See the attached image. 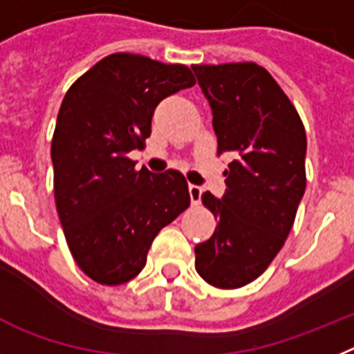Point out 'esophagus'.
Instances as JSON below:
<instances>
[{
    "label": "esophagus",
    "mask_w": 354,
    "mask_h": 354,
    "mask_svg": "<svg viewBox=\"0 0 354 354\" xmlns=\"http://www.w3.org/2000/svg\"><path fill=\"white\" fill-rule=\"evenodd\" d=\"M189 194H190V201H192V205H198V203L201 201L203 189L199 185H192V183H190V185H189Z\"/></svg>",
    "instance_id": "esophagus-1"
}]
</instances>
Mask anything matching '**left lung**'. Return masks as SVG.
I'll return each mask as SVG.
<instances>
[{
	"instance_id": "8db88e82",
	"label": "left lung",
	"mask_w": 354,
	"mask_h": 354,
	"mask_svg": "<svg viewBox=\"0 0 354 354\" xmlns=\"http://www.w3.org/2000/svg\"><path fill=\"white\" fill-rule=\"evenodd\" d=\"M210 103L217 155L233 153L221 199L203 205L217 228L196 245V270L217 288L251 283L270 266L305 194L306 133L276 80L254 62L192 66Z\"/></svg>"
}]
</instances>
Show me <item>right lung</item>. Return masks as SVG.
<instances>
[{
	"label": "right lung",
	"mask_w": 354,
	"mask_h": 354,
	"mask_svg": "<svg viewBox=\"0 0 354 354\" xmlns=\"http://www.w3.org/2000/svg\"><path fill=\"white\" fill-rule=\"evenodd\" d=\"M196 84L181 64L113 53L71 85L51 140L55 201L71 254L91 279L122 285L158 232L190 205L185 176L135 169L156 104Z\"/></svg>",
	"instance_id": "add662e5"
}]
</instances>
